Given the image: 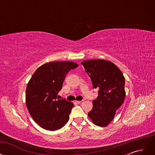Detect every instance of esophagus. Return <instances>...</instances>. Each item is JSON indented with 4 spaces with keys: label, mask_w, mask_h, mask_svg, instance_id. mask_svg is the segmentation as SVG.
Returning <instances> with one entry per match:
<instances>
[{
    "label": "esophagus",
    "mask_w": 155,
    "mask_h": 155,
    "mask_svg": "<svg viewBox=\"0 0 155 155\" xmlns=\"http://www.w3.org/2000/svg\"><path fill=\"white\" fill-rule=\"evenodd\" d=\"M76 102L78 103V104H82V103H83V102H84V100H81V101H76Z\"/></svg>",
    "instance_id": "1"
}]
</instances>
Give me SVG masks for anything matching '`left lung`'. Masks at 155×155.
Here are the masks:
<instances>
[{
    "label": "left lung",
    "mask_w": 155,
    "mask_h": 155,
    "mask_svg": "<svg viewBox=\"0 0 155 155\" xmlns=\"http://www.w3.org/2000/svg\"><path fill=\"white\" fill-rule=\"evenodd\" d=\"M81 64L91 79L93 88L99 89L97 97L93 100L92 109L88 116L95 125L106 127L114 119L116 110L125 100L123 73L109 61L86 60Z\"/></svg>",
    "instance_id": "8db88e82"
}]
</instances>
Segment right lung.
Returning a JSON list of instances; mask_svg holds the SVG:
<instances>
[{
	"label": "right lung",
	"mask_w": 155,
	"mask_h": 155,
	"mask_svg": "<svg viewBox=\"0 0 155 155\" xmlns=\"http://www.w3.org/2000/svg\"><path fill=\"white\" fill-rule=\"evenodd\" d=\"M78 67L71 61L50 62L32 75L26 87V104L33 120L42 128L55 130L67 123L74 104L58 100L57 95L67 73Z\"/></svg>",
	"instance_id": "obj_1"
}]
</instances>
